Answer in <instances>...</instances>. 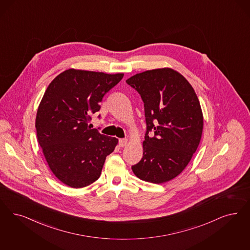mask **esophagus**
<instances>
[{"instance_id": "1", "label": "esophagus", "mask_w": 250, "mask_h": 250, "mask_svg": "<svg viewBox=\"0 0 250 250\" xmlns=\"http://www.w3.org/2000/svg\"><path fill=\"white\" fill-rule=\"evenodd\" d=\"M127 143H128V139H126V138H121V139H119V146H126Z\"/></svg>"}]
</instances>
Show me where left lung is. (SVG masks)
<instances>
[{"label": "left lung", "instance_id": "left-lung-1", "mask_svg": "<svg viewBox=\"0 0 250 250\" xmlns=\"http://www.w3.org/2000/svg\"><path fill=\"white\" fill-rule=\"evenodd\" d=\"M144 103L146 132L143 157L132 166L143 181L162 184L179 175L198 148L203 114L189 82L172 68L147 70L126 80ZM155 130V137L148 132Z\"/></svg>", "mask_w": 250, "mask_h": 250}]
</instances>
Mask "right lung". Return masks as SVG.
Segmentation results:
<instances>
[{
    "mask_svg": "<svg viewBox=\"0 0 250 250\" xmlns=\"http://www.w3.org/2000/svg\"><path fill=\"white\" fill-rule=\"evenodd\" d=\"M124 74H105L71 68L47 87L36 116L37 138L52 173L73 188L99 179L116 138L91 129L90 115L101 109L104 95Z\"/></svg>",
    "mask_w": 250,
    "mask_h": 250,
    "instance_id": "obj_1",
    "label": "right lung"
}]
</instances>
